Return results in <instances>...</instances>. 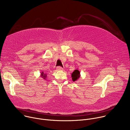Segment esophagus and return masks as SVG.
I'll use <instances>...</instances> for the list:
<instances>
[{"label": "esophagus", "mask_w": 130, "mask_h": 130, "mask_svg": "<svg viewBox=\"0 0 130 130\" xmlns=\"http://www.w3.org/2000/svg\"><path fill=\"white\" fill-rule=\"evenodd\" d=\"M57 70H63V68L62 67H60V66H58V67H57Z\"/></svg>", "instance_id": "34e87169"}]
</instances>
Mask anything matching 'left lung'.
<instances>
[{
  "label": "left lung",
  "mask_w": 130,
  "mask_h": 130,
  "mask_svg": "<svg viewBox=\"0 0 130 130\" xmlns=\"http://www.w3.org/2000/svg\"><path fill=\"white\" fill-rule=\"evenodd\" d=\"M80 72L78 69H76L71 73L72 80L73 82L78 80L80 77Z\"/></svg>",
  "instance_id": "obj_1"
}]
</instances>
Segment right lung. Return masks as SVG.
I'll list each match as a JSON object with an SVG mask.
<instances>
[{"label":"right lung","instance_id":"obj_1","mask_svg":"<svg viewBox=\"0 0 130 130\" xmlns=\"http://www.w3.org/2000/svg\"><path fill=\"white\" fill-rule=\"evenodd\" d=\"M40 77H41L42 79H44V80H46V78H47V74H46V73H45V72H44L43 71H42V72H41Z\"/></svg>","mask_w":130,"mask_h":130}]
</instances>
